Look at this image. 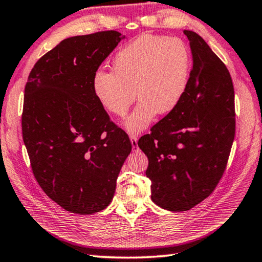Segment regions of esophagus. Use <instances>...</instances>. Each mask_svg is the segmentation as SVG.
Segmentation results:
<instances>
[{"label": "esophagus", "mask_w": 262, "mask_h": 262, "mask_svg": "<svg viewBox=\"0 0 262 262\" xmlns=\"http://www.w3.org/2000/svg\"><path fill=\"white\" fill-rule=\"evenodd\" d=\"M130 140L134 150H138V136H130Z\"/></svg>", "instance_id": "34e87169"}]
</instances>
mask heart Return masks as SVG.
<instances>
[{"label": "heart", "mask_w": 262, "mask_h": 262, "mask_svg": "<svg viewBox=\"0 0 262 262\" xmlns=\"http://www.w3.org/2000/svg\"><path fill=\"white\" fill-rule=\"evenodd\" d=\"M190 71L191 55L184 41L146 34L119 50L113 71H95L92 89L101 107L117 117L125 116L138 95V104L123 125L130 134H139L159 113L176 109Z\"/></svg>", "instance_id": "b5f03b06"}]
</instances>
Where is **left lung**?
Wrapping results in <instances>:
<instances>
[{
  "instance_id": "obj_1",
  "label": "left lung",
  "mask_w": 262,
  "mask_h": 262,
  "mask_svg": "<svg viewBox=\"0 0 262 262\" xmlns=\"http://www.w3.org/2000/svg\"><path fill=\"white\" fill-rule=\"evenodd\" d=\"M193 67L180 104L138 141L147 155L153 203L184 212L215 190L235 138V92L227 67L193 31H184Z\"/></svg>"
}]
</instances>
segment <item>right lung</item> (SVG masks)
<instances>
[{"label":"right lung","mask_w":262,"mask_h":262,"mask_svg":"<svg viewBox=\"0 0 262 262\" xmlns=\"http://www.w3.org/2000/svg\"><path fill=\"white\" fill-rule=\"evenodd\" d=\"M117 31L64 39L34 64L21 115L23 140L41 189L68 212L94 214L112 203L132 145L92 89Z\"/></svg>","instance_id":"right-lung-1"}]
</instances>
